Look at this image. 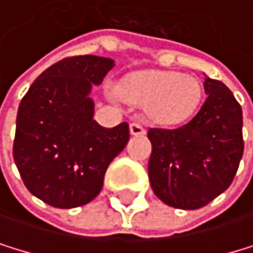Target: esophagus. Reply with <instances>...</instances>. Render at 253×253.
<instances>
[{
  "instance_id": "obj_1",
  "label": "esophagus",
  "mask_w": 253,
  "mask_h": 253,
  "mask_svg": "<svg viewBox=\"0 0 253 253\" xmlns=\"http://www.w3.org/2000/svg\"><path fill=\"white\" fill-rule=\"evenodd\" d=\"M130 133L132 135H144L146 129L143 127V124H140V123H130Z\"/></svg>"
}]
</instances>
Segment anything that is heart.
I'll list each match as a JSON object with an SVG mask.
<instances>
[{
    "mask_svg": "<svg viewBox=\"0 0 253 253\" xmlns=\"http://www.w3.org/2000/svg\"><path fill=\"white\" fill-rule=\"evenodd\" d=\"M124 94L141 105H149L154 120L165 124L186 121L202 99L201 82L175 71H138L124 81Z\"/></svg>",
    "mask_w": 253,
    "mask_h": 253,
    "instance_id": "heart-1",
    "label": "heart"
}]
</instances>
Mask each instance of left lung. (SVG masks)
<instances>
[{
	"mask_svg": "<svg viewBox=\"0 0 253 253\" xmlns=\"http://www.w3.org/2000/svg\"><path fill=\"white\" fill-rule=\"evenodd\" d=\"M207 99L177 129H149L152 191L166 205L196 210L230 186L243 157V110L232 91L205 76Z\"/></svg>",
	"mask_w": 253,
	"mask_h": 253,
	"instance_id": "8db88e82",
	"label": "left lung"
}]
</instances>
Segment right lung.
<instances>
[{"mask_svg": "<svg viewBox=\"0 0 253 253\" xmlns=\"http://www.w3.org/2000/svg\"><path fill=\"white\" fill-rule=\"evenodd\" d=\"M115 60L76 55L44 70L20 102L13 160L26 188L55 209L88 204L112 160L129 141V124L102 127L93 120V85Z\"/></svg>", "mask_w": 253, "mask_h": 253, "instance_id": "obj_1", "label": "right lung"}]
</instances>
